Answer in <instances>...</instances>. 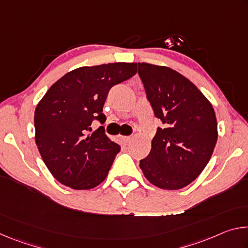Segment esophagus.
<instances>
[{
    "instance_id": "obj_1",
    "label": "esophagus",
    "mask_w": 248,
    "mask_h": 248,
    "mask_svg": "<svg viewBox=\"0 0 248 248\" xmlns=\"http://www.w3.org/2000/svg\"><path fill=\"white\" fill-rule=\"evenodd\" d=\"M121 140H123L124 143H128V142L131 140V137H125V136H121Z\"/></svg>"
}]
</instances>
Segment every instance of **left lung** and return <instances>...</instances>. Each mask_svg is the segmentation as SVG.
I'll list each match as a JSON object with an SVG mask.
<instances>
[{"mask_svg":"<svg viewBox=\"0 0 248 248\" xmlns=\"http://www.w3.org/2000/svg\"><path fill=\"white\" fill-rule=\"evenodd\" d=\"M157 128L148 156L140 161L145 178L161 189L194 182L211 158L217 124L211 103L187 78L167 66L138 63Z\"/></svg>","mask_w":248,"mask_h":248,"instance_id":"8db88e82","label":"left lung"}]
</instances>
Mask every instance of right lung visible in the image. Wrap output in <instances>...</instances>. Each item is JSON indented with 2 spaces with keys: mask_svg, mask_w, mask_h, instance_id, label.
<instances>
[{
  "mask_svg": "<svg viewBox=\"0 0 248 248\" xmlns=\"http://www.w3.org/2000/svg\"><path fill=\"white\" fill-rule=\"evenodd\" d=\"M137 63L116 62L82 66L63 75L47 91L35 110V140L46 166L72 189H92L107 177L120 145L94 119L106 121L103 107L116 84L132 78Z\"/></svg>",
  "mask_w": 248,
  "mask_h": 248,
  "instance_id": "add662e5",
  "label": "right lung"
}]
</instances>
